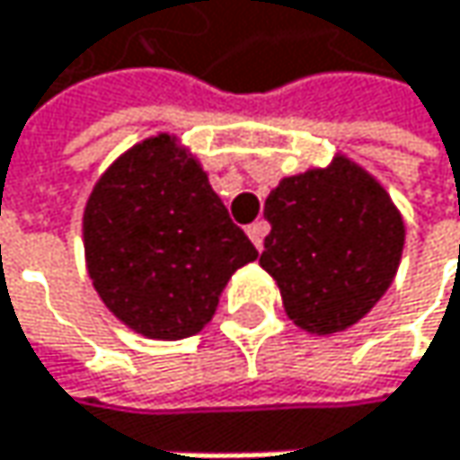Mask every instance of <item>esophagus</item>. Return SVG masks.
<instances>
[{
	"label": "esophagus",
	"instance_id": "obj_1",
	"mask_svg": "<svg viewBox=\"0 0 460 460\" xmlns=\"http://www.w3.org/2000/svg\"><path fill=\"white\" fill-rule=\"evenodd\" d=\"M266 234H269V224H266V221H255V224L247 226V236L252 239V244H255L258 252L263 250V236H266Z\"/></svg>",
	"mask_w": 460,
	"mask_h": 460
}]
</instances>
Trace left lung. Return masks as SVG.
<instances>
[{
    "instance_id": "left-lung-1",
    "label": "left lung",
    "mask_w": 460,
    "mask_h": 460,
    "mask_svg": "<svg viewBox=\"0 0 460 460\" xmlns=\"http://www.w3.org/2000/svg\"><path fill=\"white\" fill-rule=\"evenodd\" d=\"M271 224L261 269L279 288L296 327L332 335L370 314L392 288L405 218L384 183L351 156L282 178L266 197Z\"/></svg>"
}]
</instances>
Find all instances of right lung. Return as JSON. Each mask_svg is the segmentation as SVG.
I'll use <instances>...</instances> for the list:
<instances>
[{"label":"right lung","instance_id":"1","mask_svg":"<svg viewBox=\"0 0 460 460\" xmlns=\"http://www.w3.org/2000/svg\"><path fill=\"white\" fill-rule=\"evenodd\" d=\"M82 242L103 306L151 341L199 332L231 274L258 258L175 133L138 140L101 172Z\"/></svg>","mask_w":460,"mask_h":460}]
</instances>
